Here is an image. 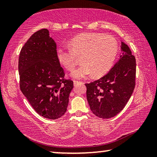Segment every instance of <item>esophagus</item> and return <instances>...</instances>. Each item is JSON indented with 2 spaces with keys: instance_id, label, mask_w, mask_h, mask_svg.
Masks as SVG:
<instances>
[{
  "instance_id": "34e87169",
  "label": "esophagus",
  "mask_w": 157,
  "mask_h": 157,
  "mask_svg": "<svg viewBox=\"0 0 157 157\" xmlns=\"http://www.w3.org/2000/svg\"><path fill=\"white\" fill-rule=\"evenodd\" d=\"M73 83H74V85H77V84H78L79 83H82V82H79V81L74 80V81H73Z\"/></svg>"
}]
</instances>
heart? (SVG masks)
<instances>
[{"instance_id":"heart-1","label":"heart","mask_w":157,"mask_h":157,"mask_svg":"<svg viewBox=\"0 0 157 157\" xmlns=\"http://www.w3.org/2000/svg\"><path fill=\"white\" fill-rule=\"evenodd\" d=\"M70 49L57 50L58 62L68 71H73L80 57L82 65L71 73L74 78L93 75L100 77L112 66L118 52V44L112 36L100 33L79 34L68 41Z\"/></svg>"}]
</instances>
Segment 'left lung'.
<instances>
[{"instance_id":"left-lung-1","label":"left lung","mask_w":157,"mask_h":157,"mask_svg":"<svg viewBox=\"0 0 157 157\" xmlns=\"http://www.w3.org/2000/svg\"><path fill=\"white\" fill-rule=\"evenodd\" d=\"M122 55L111 70L98 80L85 84L90 109L101 118H110L123 109L134 91L136 59L121 41Z\"/></svg>"}]
</instances>
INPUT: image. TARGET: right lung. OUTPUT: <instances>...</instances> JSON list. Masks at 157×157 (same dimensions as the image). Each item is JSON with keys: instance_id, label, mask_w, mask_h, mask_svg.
Masks as SVG:
<instances>
[{"instance_id": "1", "label": "right lung", "mask_w": 157, "mask_h": 157, "mask_svg": "<svg viewBox=\"0 0 157 157\" xmlns=\"http://www.w3.org/2000/svg\"><path fill=\"white\" fill-rule=\"evenodd\" d=\"M57 45L48 29L36 32L23 46L18 59L20 89L36 112L55 120L67 109L73 82L64 79Z\"/></svg>"}]
</instances>
